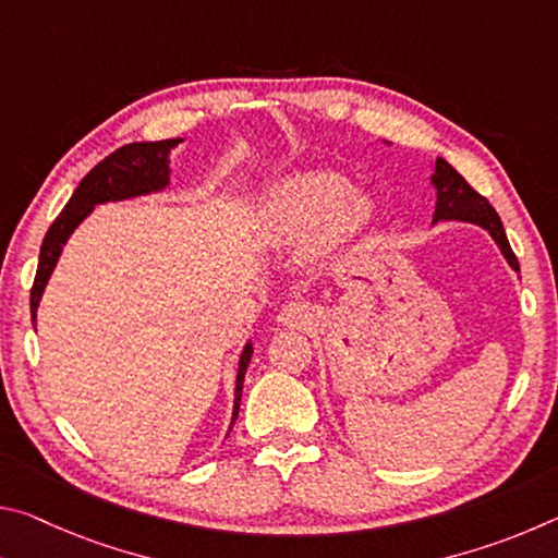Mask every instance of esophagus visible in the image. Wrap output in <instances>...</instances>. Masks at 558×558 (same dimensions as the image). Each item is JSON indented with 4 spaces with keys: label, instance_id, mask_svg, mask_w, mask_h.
<instances>
[{
    "label": "esophagus",
    "instance_id": "esophagus-1",
    "mask_svg": "<svg viewBox=\"0 0 558 558\" xmlns=\"http://www.w3.org/2000/svg\"><path fill=\"white\" fill-rule=\"evenodd\" d=\"M280 323L282 325H290V327H305L310 319H313V310L305 302H288L286 307L280 310Z\"/></svg>",
    "mask_w": 558,
    "mask_h": 558
}]
</instances>
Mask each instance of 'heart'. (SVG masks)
Returning <instances> with one entry per match:
<instances>
[{
  "label": "heart",
  "instance_id": "1",
  "mask_svg": "<svg viewBox=\"0 0 558 558\" xmlns=\"http://www.w3.org/2000/svg\"><path fill=\"white\" fill-rule=\"evenodd\" d=\"M372 219L369 194L347 189L337 174L305 172L286 179L268 194L260 211V231L272 243H298L313 235V256H327L356 241Z\"/></svg>",
  "mask_w": 558,
  "mask_h": 558
}]
</instances>
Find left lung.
Listing matches in <instances>:
<instances>
[{"instance_id": "left-lung-1", "label": "left lung", "mask_w": 558, "mask_h": 558, "mask_svg": "<svg viewBox=\"0 0 558 558\" xmlns=\"http://www.w3.org/2000/svg\"><path fill=\"white\" fill-rule=\"evenodd\" d=\"M433 184L438 189V206H436V216H433V221H440V219H458V221H470V223H477L493 233V239L497 241L499 248H502L505 258L509 260V266L514 270H519V260L514 256L512 245L507 241V233H505V226L499 221L497 211L493 209V204H489L483 194H477L475 189H472L465 177L458 174L456 169H452L446 159H436V174H433Z\"/></svg>"}]
</instances>
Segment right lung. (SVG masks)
<instances>
[{
    "label": "right lung",
    "instance_id": "1",
    "mask_svg": "<svg viewBox=\"0 0 558 558\" xmlns=\"http://www.w3.org/2000/svg\"><path fill=\"white\" fill-rule=\"evenodd\" d=\"M179 140H159V143H132L116 149L108 155L102 162H98L90 172L81 179L78 189H75L69 204L63 206V211L56 216V221L49 226V231L44 235L41 253H39V268H36V278L32 286V319L36 323V307H39L41 292L46 288L56 260L61 256V248L71 231L78 226L90 209L100 202L110 199H125V196L147 194L153 189H162L169 179L167 172V153L169 147H174ZM253 349L251 344L245 347L239 364V379H235V409L233 421L239 415L241 391H243V376L248 369Z\"/></svg>",
    "mask_w": 558,
    "mask_h": 558
}]
</instances>
